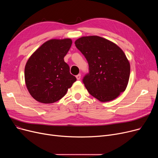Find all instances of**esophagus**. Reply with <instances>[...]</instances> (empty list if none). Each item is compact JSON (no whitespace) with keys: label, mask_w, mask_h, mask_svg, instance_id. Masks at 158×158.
<instances>
[{"label":"esophagus","mask_w":158,"mask_h":158,"mask_svg":"<svg viewBox=\"0 0 158 158\" xmlns=\"http://www.w3.org/2000/svg\"><path fill=\"white\" fill-rule=\"evenodd\" d=\"M81 74H78V75H77V76H76V78H77V80H79L80 79H81Z\"/></svg>","instance_id":"esophagus-1"}]
</instances>
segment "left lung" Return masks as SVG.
<instances>
[{
  "instance_id": "left-lung-1",
  "label": "left lung",
  "mask_w": 158,
  "mask_h": 158,
  "mask_svg": "<svg viewBox=\"0 0 158 158\" xmlns=\"http://www.w3.org/2000/svg\"><path fill=\"white\" fill-rule=\"evenodd\" d=\"M75 45L88 63L89 72L82 82L91 95L101 102H107L125 91L130 64L118 46L97 36L81 37Z\"/></svg>"
}]
</instances>
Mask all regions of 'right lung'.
<instances>
[{
    "label": "right lung",
    "mask_w": 158,
    "mask_h": 158,
    "mask_svg": "<svg viewBox=\"0 0 158 158\" xmlns=\"http://www.w3.org/2000/svg\"><path fill=\"white\" fill-rule=\"evenodd\" d=\"M71 39L46 41L29 57L25 67V81L31 95L37 101L54 103L63 97L76 81L64 61Z\"/></svg>",
    "instance_id": "obj_1"
}]
</instances>
